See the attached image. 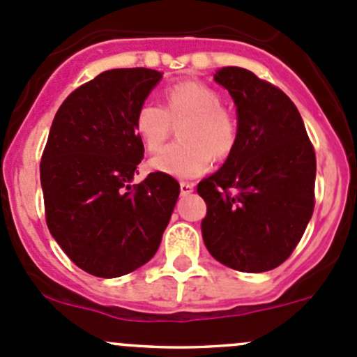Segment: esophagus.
Segmentation results:
<instances>
[{"mask_svg":"<svg viewBox=\"0 0 357 357\" xmlns=\"http://www.w3.org/2000/svg\"><path fill=\"white\" fill-rule=\"evenodd\" d=\"M179 188H181V195H190L193 192V188H195V185L188 181H181L179 183Z\"/></svg>","mask_w":357,"mask_h":357,"instance_id":"obj_1","label":"esophagus"}]
</instances>
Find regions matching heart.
I'll return each mask as SVG.
<instances>
[{
    "label": "heart",
    "mask_w": 357,
    "mask_h": 357,
    "mask_svg": "<svg viewBox=\"0 0 357 357\" xmlns=\"http://www.w3.org/2000/svg\"><path fill=\"white\" fill-rule=\"evenodd\" d=\"M179 142L164 146L150 165L174 178H195L226 157L238 139L236 117L221 105V96L197 81L179 82L165 91V107L143 102L135 114V131L146 150L155 152L178 124Z\"/></svg>",
    "instance_id": "heart-1"
}]
</instances>
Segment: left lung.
<instances>
[{
	"label": "left lung",
	"mask_w": 357,
	"mask_h": 357,
	"mask_svg": "<svg viewBox=\"0 0 357 357\" xmlns=\"http://www.w3.org/2000/svg\"><path fill=\"white\" fill-rule=\"evenodd\" d=\"M235 100L238 139L222 167L202 179V236L212 257L243 273L285 262L314 211L316 155L294 102L242 67L215 70Z\"/></svg>",
	"instance_id": "obj_1"
}]
</instances>
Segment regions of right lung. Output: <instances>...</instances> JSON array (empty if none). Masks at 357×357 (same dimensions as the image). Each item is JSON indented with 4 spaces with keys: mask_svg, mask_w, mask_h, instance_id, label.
<instances>
[{
    "mask_svg": "<svg viewBox=\"0 0 357 357\" xmlns=\"http://www.w3.org/2000/svg\"><path fill=\"white\" fill-rule=\"evenodd\" d=\"M162 79L152 68L102 72L56 112L41 157L50 233L77 268L117 278L155 255L179 183L150 172L131 185L145 146L135 114Z\"/></svg>",
    "mask_w": 357,
    "mask_h": 357,
    "instance_id": "right-lung-1",
    "label": "right lung"
}]
</instances>
